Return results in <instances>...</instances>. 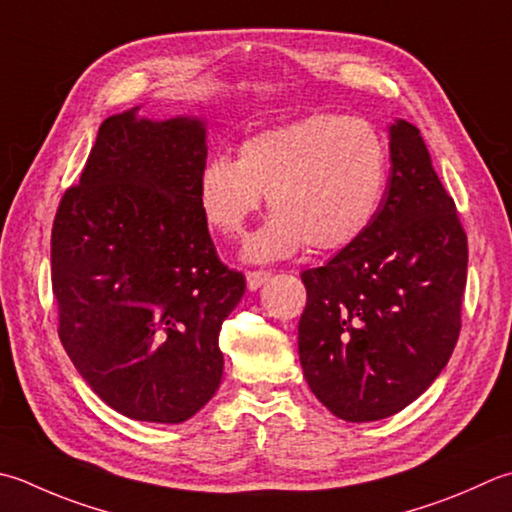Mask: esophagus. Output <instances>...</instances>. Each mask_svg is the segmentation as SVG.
Here are the masks:
<instances>
[{"instance_id":"1","label":"esophagus","mask_w":512,"mask_h":512,"mask_svg":"<svg viewBox=\"0 0 512 512\" xmlns=\"http://www.w3.org/2000/svg\"><path fill=\"white\" fill-rule=\"evenodd\" d=\"M270 270H264V268H255V270H248L246 273V282H248V288L250 290H257L262 284H266L270 279Z\"/></svg>"}]
</instances>
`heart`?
I'll return each mask as SVG.
<instances>
[{"instance_id":"1","label":"heart","mask_w":512,"mask_h":512,"mask_svg":"<svg viewBox=\"0 0 512 512\" xmlns=\"http://www.w3.org/2000/svg\"><path fill=\"white\" fill-rule=\"evenodd\" d=\"M388 182V146L364 117L310 115L246 137L239 157H210L199 206L226 237H242L264 195L275 210L248 255L275 259L299 248L337 253L366 235Z\"/></svg>"}]
</instances>
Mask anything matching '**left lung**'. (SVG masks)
Wrapping results in <instances>:
<instances>
[{
	"mask_svg": "<svg viewBox=\"0 0 512 512\" xmlns=\"http://www.w3.org/2000/svg\"><path fill=\"white\" fill-rule=\"evenodd\" d=\"M390 177L366 235L302 273L299 362L346 422L399 413L435 382L462 330L468 239L419 130L390 126Z\"/></svg>",
	"mask_w": 512,
	"mask_h": 512,
	"instance_id": "8db88e82",
	"label": "left lung"
}]
</instances>
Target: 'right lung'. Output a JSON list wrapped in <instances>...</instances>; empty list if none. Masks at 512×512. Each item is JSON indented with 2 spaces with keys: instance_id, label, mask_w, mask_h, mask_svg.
<instances>
[{
  "instance_id": "add662e5",
  "label": "right lung",
  "mask_w": 512,
  "mask_h": 512,
  "mask_svg": "<svg viewBox=\"0 0 512 512\" xmlns=\"http://www.w3.org/2000/svg\"><path fill=\"white\" fill-rule=\"evenodd\" d=\"M199 119L99 126L50 233L57 333L88 386L130 419L179 424L222 382L219 330L246 277L217 255L199 206Z\"/></svg>"
}]
</instances>
